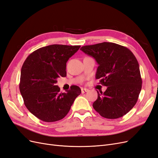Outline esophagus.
Segmentation results:
<instances>
[{"instance_id":"34e87169","label":"esophagus","mask_w":158,"mask_h":158,"mask_svg":"<svg viewBox=\"0 0 158 158\" xmlns=\"http://www.w3.org/2000/svg\"><path fill=\"white\" fill-rule=\"evenodd\" d=\"M81 92H82V94H84L85 92H88V89L87 88H81Z\"/></svg>"}]
</instances>
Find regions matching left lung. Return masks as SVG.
I'll return each mask as SVG.
<instances>
[{"mask_svg": "<svg viewBox=\"0 0 158 158\" xmlns=\"http://www.w3.org/2000/svg\"><path fill=\"white\" fill-rule=\"evenodd\" d=\"M99 64L95 78L107 86L105 92H98L93 107L107 118H118L135 106L142 89L139 64L130 49L114 43L103 42L81 47Z\"/></svg>", "mask_w": 158, "mask_h": 158, "instance_id": "8db88e82", "label": "left lung"}]
</instances>
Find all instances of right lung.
<instances>
[{"instance_id":"right-lung-1","label":"right lung","mask_w":158,"mask_h":158,"mask_svg":"<svg viewBox=\"0 0 158 158\" xmlns=\"http://www.w3.org/2000/svg\"><path fill=\"white\" fill-rule=\"evenodd\" d=\"M80 47L56 44L44 47L33 51L23 63L19 88L26 107L40 120L55 122L63 118L81 94L77 85L61 93L56 85L57 78L66 76V63Z\"/></svg>"}]
</instances>
